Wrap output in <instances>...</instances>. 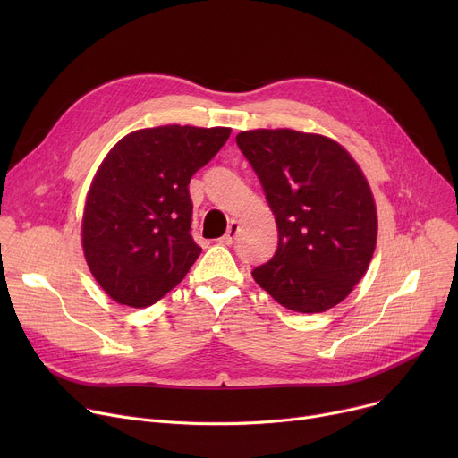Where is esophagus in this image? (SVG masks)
Listing matches in <instances>:
<instances>
[{"mask_svg": "<svg viewBox=\"0 0 458 458\" xmlns=\"http://www.w3.org/2000/svg\"><path fill=\"white\" fill-rule=\"evenodd\" d=\"M239 230H242V225H239L237 221H232L230 226H228V232L221 237V243H223V245H233V242L237 239Z\"/></svg>", "mask_w": 458, "mask_h": 458, "instance_id": "34e87169", "label": "esophagus"}]
</instances>
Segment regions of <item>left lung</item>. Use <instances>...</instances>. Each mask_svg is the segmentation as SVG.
<instances>
[{"label": "left lung", "instance_id": "obj_1", "mask_svg": "<svg viewBox=\"0 0 458 458\" xmlns=\"http://www.w3.org/2000/svg\"><path fill=\"white\" fill-rule=\"evenodd\" d=\"M278 228L275 256L252 271L284 308L319 314L340 304L369 267L377 208L356 161L335 140L295 130L235 137Z\"/></svg>", "mask_w": 458, "mask_h": 458}]
</instances>
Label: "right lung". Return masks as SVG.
Wrapping results in <instances>:
<instances>
[{
	"label": "right lung",
	"mask_w": 458,
	"mask_h": 458,
	"mask_svg": "<svg viewBox=\"0 0 458 458\" xmlns=\"http://www.w3.org/2000/svg\"><path fill=\"white\" fill-rule=\"evenodd\" d=\"M230 128L159 126L120 139L89 189L83 252L118 304L147 308L176 287L202 249L191 235L189 182Z\"/></svg>",
	"instance_id": "1"
}]
</instances>
